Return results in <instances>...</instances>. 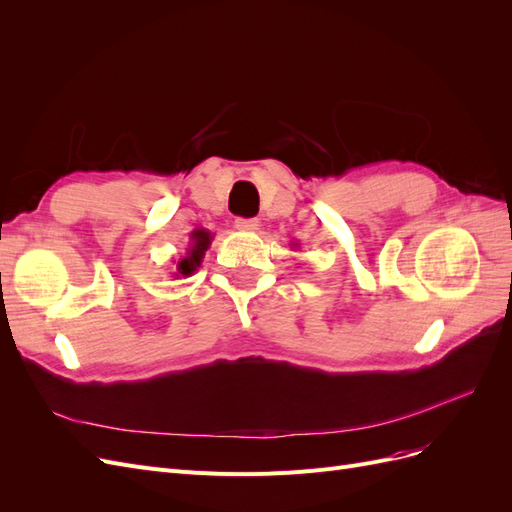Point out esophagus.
<instances>
[{"mask_svg":"<svg viewBox=\"0 0 512 512\" xmlns=\"http://www.w3.org/2000/svg\"><path fill=\"white\" fill-rule=\"evenodd\" d=\"M235 228L241 232H254L258 230V220L254 218H237L235 220Z\"/></svg>","mask_w":512,"mask_h":512,"instance_id":"1","label":"esophagus"}]
</instances>
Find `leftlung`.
I'll return each instance as SVG.
<instances>
[{
  "instance_id": "obj_1",
  "label": "left lung",
  "mask_w": 512,
  "mask_h": 512,
  "mask_svg": "<svg viewBox=\"0 0 512 512\" xmlns=\"http://www.w3.org/2000/svg\"><path fill=\"white\" fill-rule=\"evenodd\" d=\"M292 247H294V250H297V247H299V243H292Z\"/></svg>"
}]
</instances>
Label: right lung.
Wrapping results in <instances>:
<instances>
[{
  "mask_svg": "<svg viewBox=\"0 0 512 512\" xmlns=\"http://www.w3.org/2000/svg\"><path fill=\"white\" fill-rule=\"evenodd\" d=\"M211 241H213V235L209 230H205V228L192 230L190 243H188V247H185V254L179 258L177 267L170 277H175V280H183V277L194 275V271L200 267V262H203Z\"/></svg>",
  "mask_w": 512,
  "mask_h": 512,
  "instance_id": "add662e5",
  "label": "right lung"
}]
</instances>
